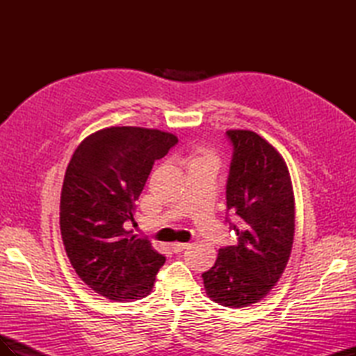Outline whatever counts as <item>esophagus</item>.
Instances as JSON below:
<instances>
[{
    "mask_svg": "<svg viewBox=\"0 0 356 356\" xmlns=\"http://www.w3.org/2000/svg\"><path fill=\"white\" fill-rule=\"evenodd\" d=\"M188 246V243H181V242H174L170 245V250L174 251V252H181V251H184L186 248Z\"/></svg>",
    "mask_w": 356,
    "mask_h": 356,
    "instance_id": "obj_1",
    "label": "esophagus"
}]
</instances>
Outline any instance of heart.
Instances as JSON below:
<instances>
[{
	"label": "heart",
	"mask_w": 356,
	"mask_h": 356,
	"mask_svg": "<svg viewBox=\"0 0 356 356\" xmlns=\"http://www.w3.org/2000/svg\"><path fill=\"white\" fill-rule=\"evenodd\" d=\"M200 159H212L209 154H203V156H200V157H197V160H200Z\"/></svg>",
	"instance_id": "obj_1"
}]
</instances>
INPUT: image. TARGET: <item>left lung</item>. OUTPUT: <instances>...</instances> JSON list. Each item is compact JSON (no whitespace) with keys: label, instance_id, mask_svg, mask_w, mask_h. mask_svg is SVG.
<instances>
[{"label":"left lung","instance_id":"1","mask_svg":"<svg viewBox=\"0 0 356 356\" xmlns=\"http://www.w3.org/2000/svg\"><path fill=\"white\" fill-rule=\"evenodd\" d=\"M225 136L233 148L225 221L238 242L220 248L202 277L215 303L245 307L267 296L285 270L294 241V196L285 161L266 139L251 131Z\"/></svg>","mask_w":356,"mask_h":356}]
</instances>
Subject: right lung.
I'll return each mask as SVG.
<instances>
[{
	"label": "right lung",
	"instance_id": "obj_1",
	"mask_svg": "<svg viewBox=\"0 0 356 356\" xmlns=\"http://www.w3.org/2000/svg\"><path fill=\"white\" fill-rule=\"evenodd\" d=\"M177 136L143 127H106L77 147L60 193V233L75 272L96 293L115 301L144 298L166 257L126 224L154 161Z\"/></svg>",
	"mask_w": 356,
	"mask_h": 356
}]
</instances>
